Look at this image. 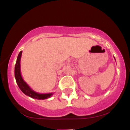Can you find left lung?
<instances>
[{
    "label": "left lung",
    "mask_w": 130,
    "mask_h": 130,
    "mask_svg": "<svg viewBox=\"0 0 130 130\" xmlns=\"http://www.w3.org/2000/svg\"><path fill=\"white\" fill-rule=\"evenodd\" d=\"M114 59H115V58H114Z\"/></svg>",
    "instance_id": "left-lung-1"
}]
</instances>
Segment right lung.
I'll return each instance as SVG.
<instances>
[{
  "instance_id": "right-lung-1",
  "label": "right lung",
  "mask_w": 130,
  "mask_h": 130,
  "mask_svg": "<svg viewBox=\"0 0 130 130\" xmlns=\"http://www.w3.org/2000/svg\"><path fill=\"white\" fill-rule=\"evenodd\" d=\"M22 51L19 53L18 56L16 60V63L14 67V76L16 80L18 86L21 89V90L23 92L25 95H27L30 97L37 100H44L50 98L53 95V93H38L35 92L30 89V87L28 86L26 82L23 80L21 74V69H20V60L21 58Z\"/></svg>"
}]
</instances>
